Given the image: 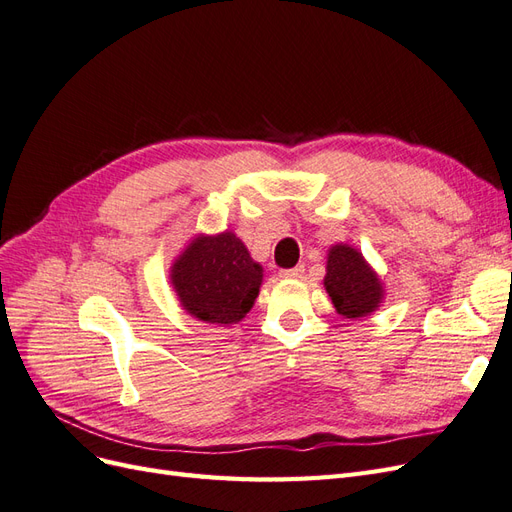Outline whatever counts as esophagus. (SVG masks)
I'll return each instance as SVG.
<instances>
[{
    "mask_svg": "<svg viewBox=\"0 0 512 512\" xmlns=\"http://www.w3.org/2000/svg\"><path fill=\"white\" fill-rule=\"evenodd\" d=\"M303 273H305V267H303V265H297V267H292V269H282V271H280L282 277H301Z\"/></svg>",
    "mask_w": 512,
    "mask_h": 512,
    "instance_id": "obj_1",
    "label": "esophagus"
}]
</instances>
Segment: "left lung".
<instances>
[{
  "instance_id": "left-lung-1",
  "label": "left lung",
  "mask_w": 512,
  "mask_h": 512,
  "mask_svg": "<svg viewBox=\"0 0 512 512\" xmlns=\"http://www.w3.org/2000/svg\"><path fill=\"white\" fill-rule=\"evenodd\" d=\"M324 286L337 312L346 318H361L374 312L382 299V286L376 273L348 245H335L329 252Z\"/></svg>"
}]
</instances>
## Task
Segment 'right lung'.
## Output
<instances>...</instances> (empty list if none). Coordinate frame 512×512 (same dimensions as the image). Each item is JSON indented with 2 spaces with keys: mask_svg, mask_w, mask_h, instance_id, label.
I'll use <instances>...</instances> for the list:
<instances>
[{
  "mask_svg": "<svg viewBox=\"0 0 512 512\" xmlns=\"http://www.w3.org/2000/svg\"><path fill=\"white\" fill-rule=\"evenodd\" d=\"M170 282L185 312L211 324H232L252 309L262 269L232 232H222L194 239L173 265Z\"/></svg>",
  "mask_w": 512,
  "mask_h": 512,
  "instance_id": "add662e5",
  "label": "right lung"
}]
</instances>
